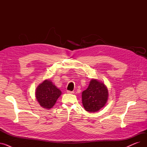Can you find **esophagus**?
<instances>
[{"label":"esophagus","instance_id":"34e87169","mask_svg":"<svg viewBox=\"0 0 147 147\" xmlns=\"http://www.w3.org/2000/svg\"><path fill=\"white\" fill-rule=\"evenodd\" d=\"M67 93L69 94H74V91H70V90H67Z\"/></svg>","mask_w":147,"mask_h":147}]
</instances>
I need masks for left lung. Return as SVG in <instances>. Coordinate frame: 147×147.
I'll use <instances>...</instances> for the list:
<instances>
[{
  "instance_id": "left-lung-1",
  "label": "left lung",
  "mask_w": 147,
  "mask_h": 147,
  "mask_svg": "<svg viewBox=\"0 0 147 147\" xmlns=\"http://www.w3.org/2000/svg\"><path fill=\"white\" fill-rule=\"evenodd\" d=\"M82 104L86 111H98L105 105L109 98V91L105 84L96 79H92L88 88L82 92Z\"/></svg>"
}]
</instances>
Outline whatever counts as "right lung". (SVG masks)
Here are the masks:
<instances>
[{
	"label": "right lung",
	"instance_id": "obj_1",
	"mask_svg": "<svg viewBox=\"0 0 147 147\" xmlns=\"http://www.w3.org/2000/svg\"><path fill=\"white\" fill-rule=\"evenodd\" d=\"M35 94L40 106L44 109H50L55 105L62 93L51 80H45L37 87Z\"/></svg>",
	"mask_w": 147,
	"mask_h": 147
}]
</instances>
